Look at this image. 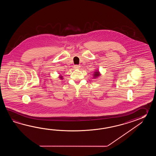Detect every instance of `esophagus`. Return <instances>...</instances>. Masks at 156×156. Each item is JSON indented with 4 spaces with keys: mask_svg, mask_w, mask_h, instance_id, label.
Wrapping results in <instances>:
<instances>
[{
    "mask_svg": "<svg viewBox=\"0 0 156 156\" xmlns=\"http://www.w3.org/2000/svg\"><path fill=\"white\" fill-rule=\"evenodd\" d=\"M74 69H79L80 66V65H74Z\"/></svg>",
    "mask_w": 156,
    "mask_h": 156,
    "instance_id": "1",
    "label": "esophagus"
}]
</instances>
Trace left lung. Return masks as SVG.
Instances as JSON below:
<instances>
[{
  "label": "left lung",
  "mask_w": 156,
  "mask_h": 156,
  "mask_svg": "<svg viewBox=\"0 0 156 156\" xmlns=\"http://www.w3.org/2000/svg\"><path fill=\"white\" fill-rule=\"evenodd\" d=\"M94 77H98L99 76H100V74L99 73V71H95V73H94Z\"/></svg>",
  "instance_id": "8db88e82"
}]
</instances>
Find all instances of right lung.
Instances as JSON below:
<instances>
[{"label":"right lung","mask_w":156,"mask_h":156,"mask_svg":"<svg viewBox=\"0 0 156 156\" xmlns=\"http://www.w3.org/2000/svg\"><path fill=\"white\" fill-rule=\"evenodd\" d=\"M60 78H61V79H62V77L60 76Z\"/></svg>","instance_id":"right-lung-1"}]
</instances>
